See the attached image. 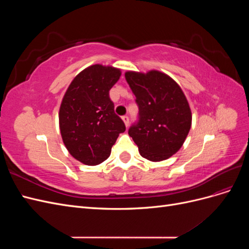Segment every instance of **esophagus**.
<instances>
[{
  "instance_id": "esophagus-1",
  "label": "esophagus",
  "mask_w": 249,
  "mask_h": 249,
  "mask_svg": "<svg viewBox=\"0 0 249 249\" xmlns=\"http://www.w3.org/2000/svg\"><path fill=\"white\" fill-rule=\"evenodd\" d=\"M122 118H123V120H124V124H125V126L129 125V124H130V118H129V116L124 115V116H123Z\"/></svg>"
}]
</instances>
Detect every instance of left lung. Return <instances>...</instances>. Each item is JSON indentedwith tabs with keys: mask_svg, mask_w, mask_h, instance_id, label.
Listing matches in <instances>:
<instances>
[{
	"mask_svg": "<svg viewBox=\"0 0 249 249\" xmlns=\"http://www.w3.org/2000/svg\"><path fill=\"white\" fill-rule=\"evenodd\" d=\"M124 76L139 109L129 135L143 158L153 162L168 159L182 147L191 127V110L183 90L158 71H127Z\"/></svg>",
	"mask_w": 249,
	"mask_h": 249,
	"instance_id": "left-lung-1",
	"label": "left lung"
}]
</instances>
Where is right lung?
I'll return each mask as SVG.
<instances>
[{"mask_svg":"<svg viewBox=\"0 0 249 249\" xmlns=\"http://www.w3.org/2000/svg\"><path fill=\"white\" fill-rule=\"evenodd\" d=\"M120 71L95 64L87 67L67 88L59 111L60 132L70 154L86 165H97L111 154L125 125L114 112L110 89Z\"/></svg>","mask_w":249,"mask_h":249,"instance_id":"obj_1","label":"right lung"}]
</instances>
